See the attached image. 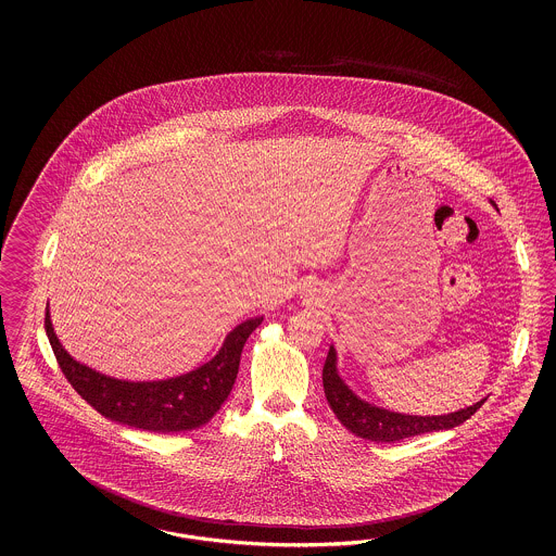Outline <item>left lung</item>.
<instances>
[{"label":"left lung","instance_id":"obj_1","mask_svg":"<svg viewBox=\"0 0 556 556\" xmlns=\"http://www.w3.org/2000/svg\"><path fill=\"white\" fill-rule=\"evenodd\" d=\"M323 388H325L327 402H329L331 410L336 413V417L340 419V424L344 425L345 429H350L354 435L377 442V444L379 442H397V440L421 435L429 431L452 429V427L471 419V415H476L477 408L488 400V397H483L473 406L460 408V410L448 413V415H438V417L402 415V413L375 406L367 400L356 396L345 386L344 379L338 372V354H336L333 345L329 348V354H327V361L323 367Z\"/></svg>","mask_w":556,"mask_h":556}]
</instances>
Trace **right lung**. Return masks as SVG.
<instances>
[{
    "mask_svg": "<svg viewBox=\"0 0 556 556\" xmlns=\"http://www.w3.org/2000/svg\"><path fill=\"white\" fill-rule=\"evenodd\" d=\"M261 323L263 317L243 320L225 338L212 361L186 375L160 381H125L75 361L53 331L50 308L46 313V331L55 361L77 394L110 421L154 433L191 431L211 421L231 394L243 344Z\"/></svg>",
    "mask_w": 556,
    "mask_h": 556,
    "instance_id": "obj_1",
    "label": "right lung"
}]
</instances>
